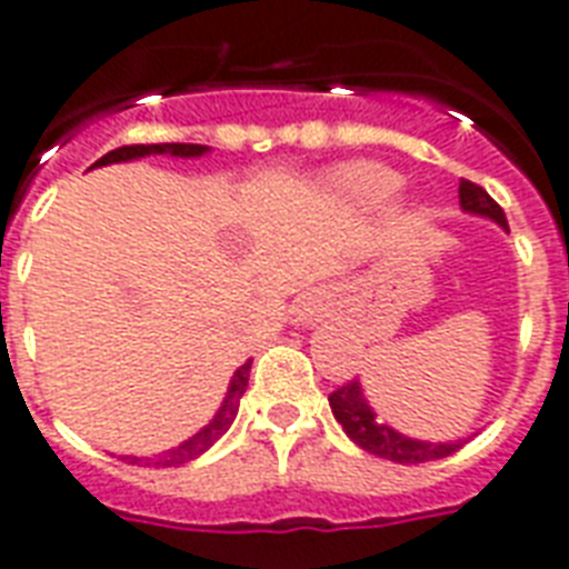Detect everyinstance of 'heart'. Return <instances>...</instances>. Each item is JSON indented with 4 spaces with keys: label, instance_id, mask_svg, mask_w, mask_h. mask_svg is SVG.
<instances>
[{
    "label": "heart",
    "instance_id": "obj_1",
    "mask_svg": "<svg viewBox=\"0 0 569 569\" xmlns=\"http://www.w3.org/2000/svg\"><path fill=\"white\" fill-rule=\"evenodd\" d=\"M339 182L353 194H360V198H387L392 194L396 188H399V177L390 173V170L378 168V164H353V168L341 170Z\"/></svg>",
    "mask_w": 569,
    "mask_h": 569
}]
</instances>
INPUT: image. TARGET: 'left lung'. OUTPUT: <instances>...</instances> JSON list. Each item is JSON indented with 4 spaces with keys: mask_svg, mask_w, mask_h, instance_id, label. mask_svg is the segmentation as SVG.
<instances>
[{
    "mask_svg": "<svg viewBox=\"0 0 569 569\" xmlns=\"http://www.w3.org/2000/svg\"><path fill=\"white\" fill-rule=\"evenodd\" d=\"M459 200H462V209L468 212H477V216H486V219H495L501 228H507V216L503 209L489 198V191L480 188L471 179H462L459 182ZM330 408L336 413V420L341 422V429L348 435L350 441L362 447L371 456H381V459H390V462L399 465H420V462H435V459H443V456H452V452L462 447V441L456 443H426V441H411L405 438L390 426H383L371 408L362 399V390L357 381L341 383L339 390L330 392Z\"/></svg>",
    "mask_w": 569,
    "mask_h": 569,
    "instance_id": "obj_1",
    "label": "left lung"
}]
</instances>
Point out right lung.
Segmentation results:
<instances>
[{
    "instance_id": "1",
    "label": "right lung",
    "mask_w": 569,
    "mask_h": 569,
    "mask_svg": "<svg viewBox=\"0 0 569 569\" xmlns=\"http://www.w3.org/2000/svg\"><path fill=\"white\" fill-rule=\"evenodd\" d=\"M152 152H156V156L191 158V156H203L207 147H200V143H134V147L110 149L107 156L98 158L92 168H98V164H117V161H128V158L152 156ZM249 369H251V362L239 366L237 375H233V381H230L228 387V396H224V401H221L219 413L209 420V426H203L194 438H188L186 443H179V447H173V450L161 452V456H156V459H147V465L152 462L156 468H161V465H164V468H170V465H186L191 462V459H198L200 452H207L212 443L219 441L221 435L230 429L233 417H237L239 399H242V392H246V387H249ZM131 462H138V459H131Z\"/></svg>"
}]
</instances>
